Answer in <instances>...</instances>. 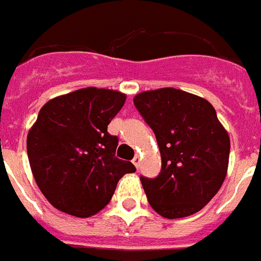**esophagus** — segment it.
<instances>
[{"mask_svg":"<svg viewBox=\"0 0 261 261\" xmlns=\"http://www.w3.org/2000/svg\"><path fill=\"white\" fill-rule=\"evenodd\" d=\"M140 161H141V158H140V155H136V156H134V159H133V164L136 165L137 169L140 168Z\"/></svg>","mask_w":261,"mask_h":261,"instance_id":"34e87169","label":"esophagus"}]
</instances>
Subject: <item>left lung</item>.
Here are the masks:
<instances>
[{
    "instance_id": "obj_1",
    "label": "left lung",
    "mask_w": 261,
    "mask_h": 261,
    "mask_svg": "<svg viewBox=\"0 0 261 261\" xmlns=\"http://www.w3.org/2000/svg\"><path fill=\"white\" fill-rule=\"evenodd\" d=\"M134 106L158 141L161 173L141 176L151 207L165 218L189 217L211 201L228 170L229 136L213 105L175 88L138 93Z\"/></svg>"
}]
</instances>
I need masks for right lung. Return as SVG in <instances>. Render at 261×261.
<instances>
[{"label": "right lung", "instance_id": "add662e5", "mask_svg": "<svg viewBox=\"0 0 261 261\" xmlns=\"http://www.w3.org/2000/svg\"><path fill=\"white\" fill-rule=\"evenodd\" d=\"M124 102L121 92L84 88L40 109L26 148L37 186L53 207L80 218L95 215L112 200L117 181L136 172L116 158L119 138L108 133Z\"/></svg>", "mask_w": 261, "mask_h": 261}]
</instances>
